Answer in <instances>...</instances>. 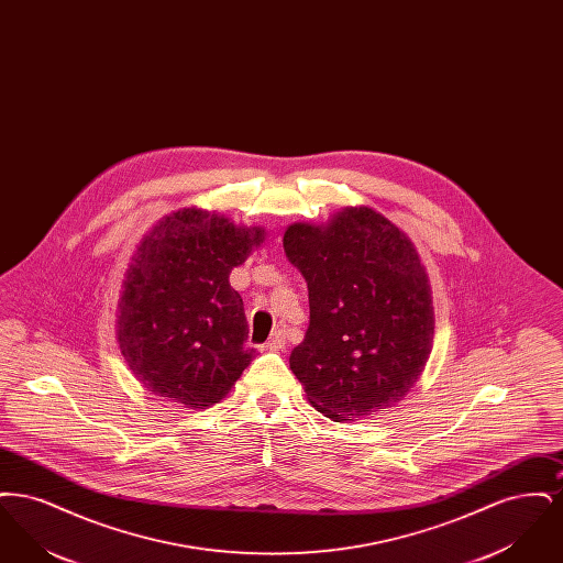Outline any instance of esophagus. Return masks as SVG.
Instances as JSON below:
<instances>
[{"mask_svg":"<svg viewBox=\"0 0 563 563\" xmlns=\"http://www.w3.org/2000/svg\"><path fill=\"white\" fill-rule=\"evenodd\" d=\"M285 344H287V342H285V333H283V331H274L272 338L266 342V346H262V349L276 352V350L285 349Z\"/></svg>","mask_w":563,"mask_h":563,"instance_id":"obj_1","label":"esophagus"}]
</instances>
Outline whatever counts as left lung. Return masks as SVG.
I'll return each instance as SVG.
<instances>
[{
  "label": "left lung",
  "instance_id": "8db88e82",
  "mask_svg": "<svg viewBox=\"0 0 563 563\" xmlns=\"http://www.w3.org/2000/svg\"><path fill=\"white\" fill-rule=\"evenodd\" d=\"M283 246L308 283L310 324L289 365L310 405L344 422L402 401L434 335L413 242L374 209L349 207L324 225H289Z\"/></svg>",
  "mask_w": 563,
  "mask_h": 563
}]
</instances>
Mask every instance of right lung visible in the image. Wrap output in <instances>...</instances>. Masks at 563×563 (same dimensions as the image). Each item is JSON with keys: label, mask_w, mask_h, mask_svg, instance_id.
Returning a JSON list of instances; mask_svg holds the SVG:
<instances>
[{"label": "right lung", "mask_w": 563, "mask_h": 563, "mask_svg": "<svg viewBox=\"0 0 563 563\" xmlns=\"http://www.w3.org/2000/svg\"><path fill=\"white\" fill-rule=\"evenodd\" d=\"M262 228L234 225L196 207L166 214L143 236L126 269L115 335L134 377L154 395L205 409L253 361L249 324L230 272Z\"/></svg>", "instance_id": "1"}]
</instances>
